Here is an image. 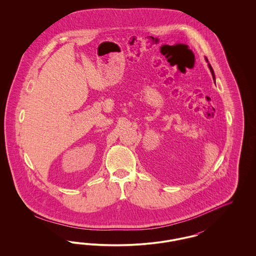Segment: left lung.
I'll return each instance as SVG.
<instances>
[{"mask_svg":"<svg viewBox=\"0 0 256 256\" xmlns=\"http://www.w3.org/2000/svg\"><path fill=\"white\" fill-rule=\"evenodd\" d=\"M206 61L208 63V60H207L206 58ZM208 68H209L210 72L212 74V78H213V80H214V82H215V74H214V71H213V69H212V67H211V65H210L209 63H208Z\"/></svg>","mask_w":256,"mask_h":256,"instance_id":"left-lung-1","label":"left lung"}]
</instances>
